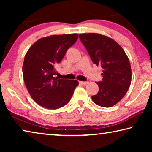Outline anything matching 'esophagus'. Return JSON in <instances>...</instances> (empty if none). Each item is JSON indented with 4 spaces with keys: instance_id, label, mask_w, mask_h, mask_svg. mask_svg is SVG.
I'll return each mask as SVG.
<instances>
[{
    "instance_id": "1",
    "label": "esophagus",
    "mask_w": 152,
    "mask_h": 152,
    "mask_svg": "<svg viewBox=\"0 0 152 152\" xmlns=\"http://www.w3.org/2000/svg\"><path fill=\"white\" fill-rule=\"evenodd\" d=\"M80 84H81V85H86L88 83V82H83V81H80L79 82Z\"/></svg>"
}]
</instances>
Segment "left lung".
Here are the masks:
<instances>
[{
  "label": "left lung",
  "mask_w": 152,
  "mask_h": 152,
  "mask_svg": "<svg viewBox=\"0 0 152 152\" xmlns=\"http://www.w3.org/2000/svg\"><path fill=\"white\" fill-rule=\"evenodd\" d=\"M80 39L92 62L102 68V81L96 82L99 92L92 96L95 104L110 107L118 103L129 88L132 68L125 51L107 36L99 33H82Z\"/></svg>",
  "instance_id": "left-lung-1"
}]
</instances>
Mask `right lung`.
Returning <instances> with one entry per match:
<instances>
[{"label":"right lung","mask_w":152,"mask_h":152,"mask_svg":"<svg viewBox=\"0 0 152 152\" xmlns=\"http://www.w3.org/2000/svg\"><path fill=\"white\" fill-rule=\"evenodd\" d=\"M78 38L77 33L53 35L38 39L25 56L23 75L31 96L48 109H57L70 101L78 85L76 80L55 78V66Z\"/></svg>","instance_id":"obj_1"}]
</instances>
